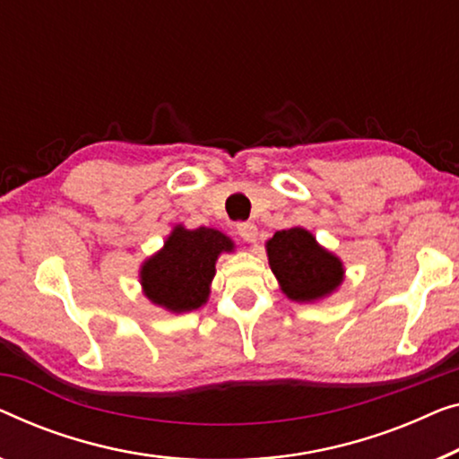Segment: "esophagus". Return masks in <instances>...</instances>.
I'll return each mask as SVG.
<instances>
[{
	"label": "esophagus",
	"mask_w": 459,
	"mask_h": 459,
	"mask_svg": "<svg viewBox=\"0 0 459 459\" xmlns=\"http://www.w3.org/2000/svg\"><path fill=\"white\" fill-rule=\"evenodd\" d=\"M238 234H240L246 242H256V238H258V230H256V225L255 223H250V221H242V223H238Z\"/></svg>",
	"instance_id": "esophagus-1"
}]
</instances>
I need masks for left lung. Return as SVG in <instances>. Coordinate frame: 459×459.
<instances>
[{
	"label": "left lung",
	"mask_w": 459,
	"mask_h": 459,
	"mask_svg": "<svg viewBox=\"0 0 459 459\" xmlns=\"http://www.w3.org/2000/svg\"><path fill=\"white\" fill-rule=\"evenodd\" d=\"M264 248L279 290L291 302H321L343 283L342 258L318 244L312 231L300 225L275 231Z\"/></svg>",
	"instance_id": "1"
}]
</instances>
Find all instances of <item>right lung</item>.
Listing matches in <instances>:
<instances>
[{
  "instance_id": "right-lung-1",
  "label": "right lung",
  "mask_w": 459,
  "mask_h": 459,
  "mask_svg": "<svg viewBox=\"0 0 459 459\" xmlns=\"http://www.w3.org/2000/svg\"><path fill=\"white\" fill-rule=\"evenodd\" d=\"M230 236L215 228L188 230L174 225L155 255L144 258L138 271L143 294L155 307L182 315L207 304L217 258L234 252Z\"/></svg>"
}]
</instances>
